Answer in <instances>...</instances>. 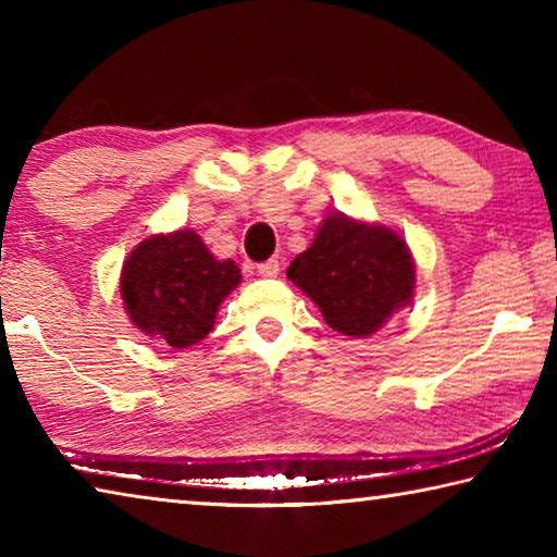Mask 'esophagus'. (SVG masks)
I'll return each mask as SVG.
<instances>
[{
  "mask_svg": "<svg viewBox=\"0 0 557 557\" xmlns=\"http://www.w3.org/2000/svg\"><path fill=\"white\" fill-rule=\"evenodd\" d=\"M258 272H260L262 277H275L277 272H280V260L270 258V260H265V262H260V265H258Z\"/></svg>",
  "mask_w": 557,
  "mask_h": 557,
  "instance_id": "1",
  "label": "esophagus"
}]
</instances>
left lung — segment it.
Here are the masks:
<instances>
[{
  "mask_svg": "<svg viewBox=\"0 0 557 557\" xmlns=\"http://www.w3.org/2000/svg\"><path fill=\"white\" fill-rule=\"evenodd\" d=\"M287 277L334 332L366 338L412 301L414 262L395 231L334 213L292 260Z\"/></svg>",
  "mask_w": 557,
  "mask_h": 557,
  "instance_id": "obj_1",
  "label": "left lung"
}]
</instances>
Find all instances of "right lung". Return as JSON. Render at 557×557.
I'll list each match as a JSON object with an SVG mask.
<instances>
[{
	"label": "right lung",
	"instance_id": "obj_1",
	"mask_svg": "<svg viewBox=\"0 0 557 557\" xmlns=\"http://www.w3.org/2000/svg\"><path fill=\"white\" fill-rule=\"evenodd\" d=\"M238 282L233 260H215L199 233L182 228L152 235L129 252L120 292L139 332L186 348L209 336L221 301Z\"/></svg>",
	"mask_w": 557,
	"mask_h": 557
}]
</instances>
